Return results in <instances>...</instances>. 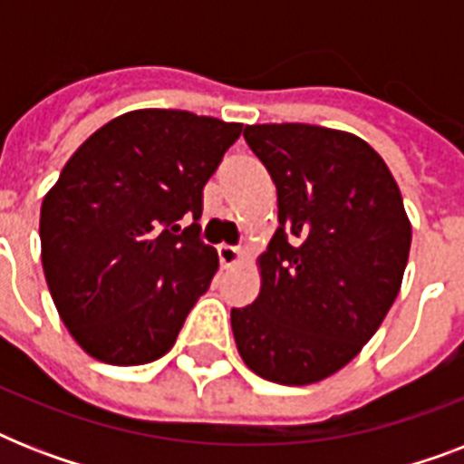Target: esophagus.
<instances>
[{"label":"esophagus","instance_id":"esophagus-1","mask_svg":"<svg viewBox=\"0 0 464 464\" xmlns=\"http://www.w3.org/2000/svg\"><path fill=\"white\" fill-rule=\"evenodd\" d=\"M217 253H218V260H221V265H224V267H233L236 262L243 260V250L236 246H226V243H221V246L217 247Z\"/></svg>","mask_w":464,"mask_h":464}]
</instances>
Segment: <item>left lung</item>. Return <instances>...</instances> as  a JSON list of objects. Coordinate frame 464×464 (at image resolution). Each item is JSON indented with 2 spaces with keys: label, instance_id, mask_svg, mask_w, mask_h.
Here are the masks:
<instances>
[{
  "label": "left lung",
  "instance_id": "left-lung-1",
  "mask_svg": "<svg viewBox=\"0 0 464 464\" xmlns=\"http://www.w3.org/2000/svg\"><path fill=\"white\" fill-rule=\"evenodd\" d=\"M243 137L276 185L279 228L260 255V296L231 310L233 337L260 378L310 385L344 368L395 304L410 218L385 160L356 134L284 122Z\"/></svg>",
  "mask_w": 464,
  "mask_h": 464
}]
</instances>
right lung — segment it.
Masks as SVG:
<instances>
[{
	"label": "right lung",
	"instance_id": "right-lung-1",
	"mask_svg": "<svg viewBox=\"0 0 464 464\" xmlns=\"http://www.w3.org/2000/svg\"><path fill=\"white\" fill-rule=\"evenodd\" d=\"M240 122L132 111L93 132L40 207L47 289L76 344L111 366L170 352L218 255L199 240L202 189ZM180 218H192L188 229Z\"/></svg>",
	"mask_w": 464,
	"mask_h": 464
}]
</instances>
